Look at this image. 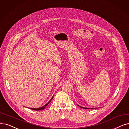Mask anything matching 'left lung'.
Here are the masks:
<instances>
[{"instance_id":"1","label":"left lung","mask_w":129,"mask_h":129,"mask_svg":"<svg viewBox=\"0 0 129 129\" xmlns=\"http://www.w3.org/2000/svg\"><path fill=\"white\" fill-rule=\"evenodd\" d=\"M80 107H81V108H85V109H92V108H84V107H81V106H80Z\"/></svg>"}]
</instances>
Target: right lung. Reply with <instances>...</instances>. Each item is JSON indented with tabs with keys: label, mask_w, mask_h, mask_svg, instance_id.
Instances as JSON below:
<instances>
[{
	"label": "right lung",
	"mask_w": 129,
	"mask_h": 129,
	"mask_svg": "<svg viewBox=\"0 0 129 129\" xmlns=\"http://www.w3.org/2000/svg\"><path fill=\"white\" fill-rule=\"evenodd\" d=\"M52 98H53V97H52V98H51V99L50 100V101L48 103H47L45 105H44V106H42V107H40V108H30V109H33V110H35V111H41V110H43V109H44L45 108V107L48 105L49 104V103L51 101V100L52 99Z\"/></svg>",
	"instance_id": "1"
}]
</instances>
